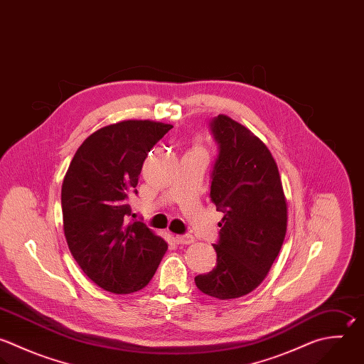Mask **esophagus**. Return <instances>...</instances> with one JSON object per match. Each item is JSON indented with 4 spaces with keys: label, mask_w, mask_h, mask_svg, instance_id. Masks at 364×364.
Instances as JSON below:
<instances>
[{
    "label": "esophagus",
    "mask_w": 364,
    "mask_h": 364,
    "mask_svg": "<svg viewBox=\"0 0 364 364\" xmlns=\"http://www.w3.org/2000/svg\"><path fill=\"white\" fill-rule=\"evenodd\" d=\"M175 242L178 245H191L195 242V237L192 235H176Z\"/></svg>",
    "instance_id": "obj_1"
}]
</instances>
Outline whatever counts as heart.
<instances>
[{"mask_svg": "<svg viewBox=\"0 0 364 364\" xmlns=\"http://www.w3.org/2000/svg\"><path fill=\"white\" fill-rule=\"evenodd\" d=\"M192 151H203V148H202L200 145H196V146H195Z\"/></svg>", "mask_w": 364, "mask_h": 364, "instance_id": "1", "label": "heart"}]
</instances>
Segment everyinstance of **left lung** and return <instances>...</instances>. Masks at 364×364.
<instances>
[{
  "mask_svg": "<svg viewBox=\"0 0 364 364\" xmlns=\"http://www.w3.org/2000/svg\"><path fill=\"white\" fill-rule=\"evenodd\" d=\"M219 156L210 200L225 213L215 245L218 264L195 277L196 287L228 300L255 290L267 276L287 229V200L277 164L264 142L228 115L212 122Z\"/></svg>",
  "mask_w": 364,
  "mask_h": 364,
  "instance_id": "8db88e82",
  "label": "left lung"
}]
</instances>
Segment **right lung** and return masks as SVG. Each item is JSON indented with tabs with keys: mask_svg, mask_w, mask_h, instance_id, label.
Instances as JSON below:
<instances>
[{
	"mask_svg": "<svg viewBox=\"0 0 364 364\" xmlns=\"http://www.w3.org/2000/svg\"><path fill=\"white\" fill-rule=\"evenodd\" d=\"M172 128L127 119L91 134L75 152L61 189L64 235L84 273L101 289L128 294L154 277L166 242L141 222H128V196L144 161ZM136 192V191H135Z\"/></svg>",
	"mask_w": 364,
	"mask_h": 364,
	"instance_id": "right-lung-1",
	"label": "right lung"
}]
</instances>
